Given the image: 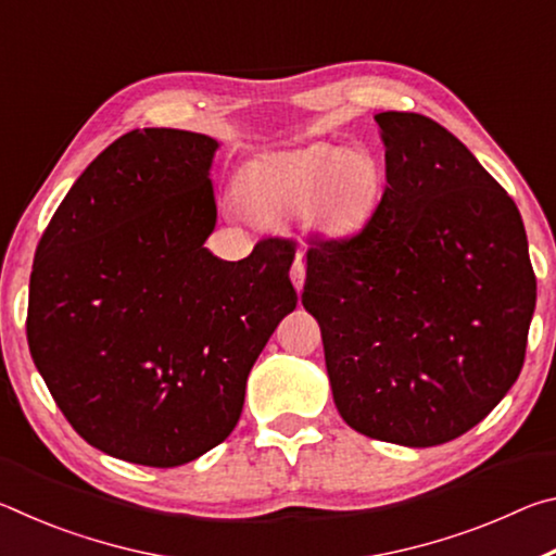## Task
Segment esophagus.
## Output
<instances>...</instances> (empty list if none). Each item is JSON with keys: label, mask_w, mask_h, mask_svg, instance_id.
Listing matches in <instances>:
<instances>
[{"label": "esophagus", "mask_w": 556, "mask_h": 556, "mask_svg": "<svg viewBox=\"0 0 556 556\" xmlns=\"http://www.w3.org/2000/svg\"><path fill=\"white\" fill-rule=\"evenodd\" d=\"M289 275H291V281H294V289H296V291H301V289H304V277H306L304 262H301V260H296V262H294V265H291V271H289Z\"/></svg>", "instance_id": "obj_1"}]
</instances>
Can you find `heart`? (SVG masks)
<instances>
[{
    "label": "heart",
    "instance_id": "1",
    "mask_svg": "<svg viewBox=\"0 0 556 556\" xmlns=\"http://www.w3.org/2000/svg\"><path fill=\"white\" fill-rule=\"evenodd\" d=\"M380 186L382 168L370 152L316 142L244 166L238 199L257 223L275 225L312 211L318 230L348 235L368 220Z\"/></svg>",
    "mask_w": 556,
    "mask_h": 556
}]
</instances>
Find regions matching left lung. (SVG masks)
Masks as SVG:
<instances>
[{"instance_id": "left-lung-1", "label": "left lung", "mask_w": 556, "mask_h": 556, "mask_svg": "<svg viewBox=\"0 0 556 556\" xmlns=\"http://www.w3.org/2000/svg\"><path fill=\"white\" fill-rule=\"evenodd\" d=\"M375 122L382 201L353 238L308 250L301 304L321 326L345 425L439 446L515 384L538 279L520 211L448 129L417 112Z\"/></svg>"}]
</instances>
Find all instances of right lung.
Masks as SVG:
<instances>
[{"instance_id": "right-lung-1", "label": "right lung", "mask_w": 556, "mask_h": 556, "mask_svg": "<svg viewBox=\"0 0 556 556\" xmlns=\"http://www.w3.org/2000/svg\"><path fill=\"white\" fill-rule=\"evenodd\" d=\"M218 142L144 127L71 186L36 248L29 351L71 427L105 454L174 468L238 425L252 365L296 308L294 244L203 248Z\"/></svg>"}]
</instances>
